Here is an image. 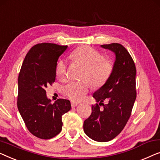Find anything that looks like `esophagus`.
<instances>
[{
    "instance_id": "1",
    "label": "esophagus",
    "mask_w": 160,
    "mask_h": 160,
    "mask_svg": "<svg viewBox=\"0 0 160 160\" xmlns=\"http://www.w3.org/2000/svg\"><path fill=\"white\" fill-rule=\"evenodd\" d=\"M78 105V102H71V107L75 108Z\"/></svg>"
}]
</instances>
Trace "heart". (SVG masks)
<instances>
[{"mask_svg":"<svg viewBox=\"0 0 160 160\" xmlns=\"http://www.w3.org/2000/svg\"><path fill=\"white\" fill-rule=\"evenodd\" d=\"M73 61L84 67V78H88L94 87H99L107 82L112 72L113 64L108 59L102 58L97 50L88 46L76 49L71 54ZM56 75L60 79L66 76V64L63 60L57 64ZM91 84L88 80L70 82L63 86L62 92L73 101H81L89 91Z\"/></svg>","mask_w":160,"mask_h":160,"instance_id":"1","label":"heart"}]
</instances>
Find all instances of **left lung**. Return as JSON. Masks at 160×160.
<instances>
[{"instance_id": "obj_1", "label": "left lung", "mask_w": 160, "mask_h": 160, "mask_svg": "<svg viewBox=\"0 0 160 160\" xmlns=\"http://www.w3.org/2000/svg\"><path fill=\"white\" fill-rule=\"evenodd\" d=\"M115 53L112 72L105 84L93 94L98 104L92 106V114L84 122L87 136L96 142L112 140L124 128L131 116L136 98L135 63L126 48L120 44L102 45ZM106 100L108 104L104 105Z\"/></svg>"}]
</instances>
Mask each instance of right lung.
I'll list each match as a JSON object with an SVG mask.
<instances>
[{
	"label": "right lung",
	"instance_id": "right-lung-1",
	"mask_svg": "<svg viewBox=\"0 0 160 160\" xmlns=\"http://www.w3.org/2000/svg\"><path fill=\"white\" fill-rule=\"evenodd\" d=\"M67 48L37 44L27 52L18 75V111L30 133L42 139L52 138L61 131L62 115L71 108L68 99L51 104L45 91L55 82L57 61Z\"/></svg>",
	"mask_w": 160,
	"mask_h": 160
}]
</instances>
